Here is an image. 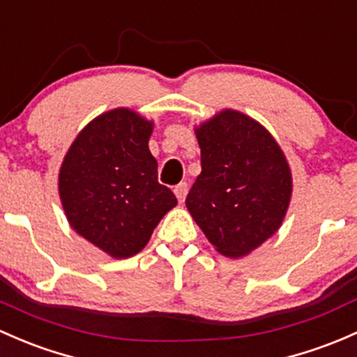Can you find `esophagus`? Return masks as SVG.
Segmentation results:
<instances>
[{
    "mask_svg": "<svg viewBox=\"0 0 357 357\" xmlns=\"http://www.w3.org/2000/svg\"><path fill=\"white\" fill-rule=\"evenodd\" d=\"M186 193H188V185H186V183H179V185L174 186V195H176V198H178L179 204H183V202H185Z\"/></svg>",
    "mask_w": 357,
    "mask_h": 357,
    "instance_id": "esophagus-1",
    "label": "esophagus"
}]
</instances>
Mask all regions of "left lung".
<instances>
[{"mask_svg":"<svg viewBox=\"0 0 357 357\" xmlns=\"http://www.w3.org/2000/svg\"><path fill=\"white\" fill-rule=\"evenodd\" d=\"M195 135L202 172L186 207L220 255L241 258L282 226L292 195L291 167L270 131L245 112H217Z\"/></svg>","mask_w":357,"mask_h":357,"instance_id":"obj_1","label":"left lung"}]
</instances>
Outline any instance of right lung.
I'll list each match as a JSON object with an SVG mask.
<instances>
[{
	"label": "right lung",
	"mask_w": 357,
	"mask_h": 357,
	"mask_svg": "<svg viewBox=\"0 0 357 357\" xmlns=\"http://www.w3.org/2000/svg\"><path fill=\"white\" fill-rule=\"evenodd\" d=\"M152 130L153 121L128 107L102 112L77 135L59 169L58 191L71 229L118 260L144 250L178 205L157 181Z\"/></svg>",
	"instance_id": "1"
}]
</instances>
